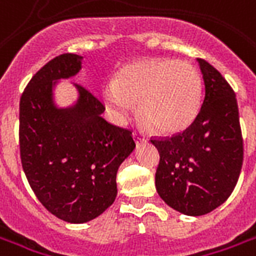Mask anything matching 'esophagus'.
I'll list each match as a JSON object with an SVG mask.
<instances>
[{
	"label": "esophagus",
	"mask_w": 256,
	"mask_h": 256,
	"mask_svg": "<svg viewBox=\"0 0 256 256\" xmlns=\"http://www.w3.org/2000/svg\"><path fill=\"white\" fill-rule=\"evenodd\" d=\"M132 138H134V141L138 144V142H144L145 141V136L140 134V132H132Z\"/></svg>",
	"instance_id": "esophagus-1"
}]
</instances>
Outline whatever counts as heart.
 <instances>
[{"label":"heart","mask_w":256,"mask_h":256,"mask_svg":"<svg viewBox=\"0 0 256 256\" xmlns=\"http://www.w3.org/2000/svg\"><path fill=\"white\" fill-rule=\"evenodd\" d=\"M103 100L112 118L124 124L136 112L160 132H178L198 115L202 103V79L186 62L149 58L128 64L114 83L102 88Z\"/></svg>","instance_id":"b5f03b06"}]
</instances>
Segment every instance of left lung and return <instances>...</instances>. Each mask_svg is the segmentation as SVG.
<instances>
[{
	"label": "left lung",
	"mask_w": 256,
	"mask_h": 256,
	"mask_svg": "<svg viewBox=\"0 0 256 256\" xmlns=\"http://www.w3.org/2000/svg\"><path fill=\"white\" fill-rule=\"evenodd\" d=\"M204 98L196 118L182 132L154 136L158 149L156 188L173 210L202 216L232 193L243 165V138L236 96L214 67L198 58Z\"/></svg>",
	"instance_id": "1"
}]
</instances>
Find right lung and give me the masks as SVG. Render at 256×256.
Masks as SVG:
<instances>
[{"instance_id": "right-lung-1", "label": "right lung", "mask_w": 256, "mask_h": 256, "mask_svg": "<svg viewBox=\"0 0 256 256\" xmlns=\"http://www.w3.org/2000/svg\"><path fill=\"white\" fill-rule=\"evenodd\" d=\"M82 68V56L58 54L29 80L20 99V157L38 202L58 219L86 223L116 198V172L136 148L132 132L102 118L104 106L76 84L79 99L58 108L52 88Z\"/></svg>"}]
</instances>
